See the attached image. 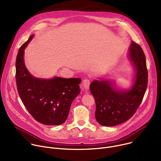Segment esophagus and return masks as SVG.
Masks as SVG:
<instances>
[{"mask_svg": "<svg viewBox=\"0 0 161 161\" xmlns=\"http://www.w3.org/2000/svg\"><path fill=\"white\" fill-rule=\"evenodd\" d=\"M90 85V81L88 79H85L82 81V86L85 90H88Z\"/></svg>", "mask_w": 161, "mask_h": 161, "instance_id": "34e87169", "label": "esophagus"}]
</instances>
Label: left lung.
Here are the masks:
<instances>
[{"label":"left lung","instance_id":"left-lung-1","mask_svg":"<svg viewBox=\"0 0 161 161\" xmlns=\"http://www.w3.org/2000/svg\"><path fill=\"white\" fill-rule=\"evenodd\" d=\"M129 57L136 70L135 83L130 90L120 91L106 80H94L90 84L96 101V119L101 125L111 127L126 122L143 101L148 85L145 55L140 46L132 41Z\"/></svg>","mask_w":161,"mask_h":161}]
</instances>
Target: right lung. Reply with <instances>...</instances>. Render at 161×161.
<instances>
[{"mask_svg": "<svg viewBox=\"0 0 161 161\" xmlns=\"http://www.w3.org/2000/svg\"><path fill=\"white\" fill-rule=\"evenodd\" d=\"M30 36L18 50L16 60V82L18 94L32 117L47 125H58L67 119L71 105L80 94V78L50 80L34 78L24 64V49Z\"/></svg>", "mask_w": 161, "mask_h": 161, "instance_id": "right-lung-1", "label": "right lung"}]
</instances>
